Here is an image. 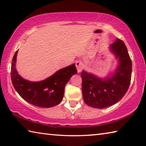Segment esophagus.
Masks as SVG:
<instances>
[{"instance_id":"34e87169","label":"esophagus","mask_w":146,"mask_h":146,"mask_svg":"<svg viewBox=\"0 0 146 146\" xmlns=\"http://www.w3.org/2000/svg\"><path fill=\"white\" fill-rule=\"evenodd\" d=\"M75 65H76V69H77L78 73L81 72V71H82L84 68V64L80 60H77L76 62Z\"/></svg>"}]
</instances>
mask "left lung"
I'll use <instances>...</instances> for the list:
<instances>
[{"label": "left lung", "mask_w": 146, "mask_h": 146, "mask_svg": "<svg viewBox=\"0 0 146 146\" xmlns=\"http://www.w3.org/2000/svg\"><path fill=\"white\" fill-rule=\"evenodd\" d=\"M110 49L119 64L112 76L100 78L84 70L81 73L84 100L90 107L102 109L115 104L122 99L130 85L132 62L124 42L117 38Z\"/></svg>", "instance_id": "obj_1"}]
</instances>
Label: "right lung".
<instances>
[{"label": "right lung", "instance_id": "add662e5", "mask_svg": "<svg viewBox=\"0 0 146 146\" xmlns=\"http://www.w3.org/2000/svg\"><path fill=\"white\" fill-rule=\"evenodd\" d=\"M17 50L11 63V78L14 88L26 102L41 108H51L62 100L64 88L72 75L77 73L73 64L59 70L49 77L39 82H31L19 75L15 68Z\"/></svg>", "mask_w": 146, "mask_h": 146}]
</instances>
